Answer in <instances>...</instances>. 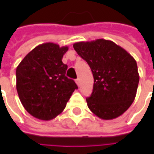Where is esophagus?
Segmentation results:
<instances>
[{
	"label": "esophagus",
	"instance_id": "34e87169",
	"mask_svg": "<svg viewBox=\"0 0 154 154\" xmlns=\"http://www.w3.org/2000/svg\"><path fill=\"white\" fill-rule=\"evenodd\" d=\"M76 83L77 84V86H80V79L79 78L76 79Z\"/></svg>",
	"mask_w": 154,
	"mask_h": 154
}]
</instances>
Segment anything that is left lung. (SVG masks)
Listing matches in <instances>:
<instances>
[{"instance_id": "8db88e82", "label": "left lung", "mask_w": 154, "mask_h": 154, "mask_svg": "<svg viewBox=\"0 0 154 154\" xmlns=\"http://www.w3.org/2000/svg\"><path fill=\"white\" fill-rule=\"evenodd\" d=\"M73 48L93 74V91L87 98L91 111L102 119H116L125 113L139 85L135 59L123 48L103 38L77 42Z\"/></svg>"}]
</instances>
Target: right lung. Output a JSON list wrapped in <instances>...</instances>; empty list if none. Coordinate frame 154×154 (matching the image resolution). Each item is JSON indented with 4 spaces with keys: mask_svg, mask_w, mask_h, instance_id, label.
<instances>
[{
    "mask_svg": "<svg viewBox=\"0 0 154 154\" xmlns=\"http://www.w3.org/2000/svg\"><path fill=\"white\" fill-rule=\"evenodd\" d=\"M68 50L54 43L35 47L16 68V90L23 106L31 116L49 120L63 112L77 84L66 77L62 61Z\"/></svg>",
    "mask_w": 154,
    "mask_h": 154,
    "instance_id": "obj_1",
    "label": "right lung"
}]
</instances>
